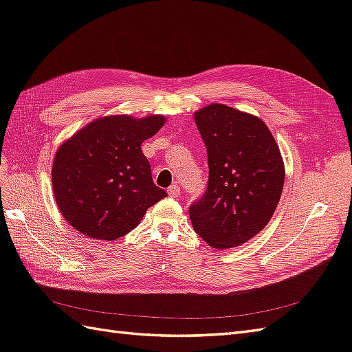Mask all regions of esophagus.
<instances>
[{"label": "esophagus", "instance_id": "34e87169", "mask_svg": "<svg viewBox=\"0 0 352 352\" xmlns=\"http://www.w3.org/2000/svg\"><path fill=\"white\" fill-rule=\"evenodd\" d=\"M168 195L172 197V198L179 197V195H180V186H179V185H176V184H173L172 186L168 188Z\"/></svg>", "mask_w": 352, "mask_h": 352}]
</instances>
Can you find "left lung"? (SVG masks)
I'll use <instances>...</instances> for the list:
<instances>
[{
	"label": "left lung",
	"instance_id": "obj_1",
	"mask_svg": "<svg viewBox=\"0 0 352 352\" xmlns=\"http://www.w3.org/2000/svg\"><path fill=\"white\" fill-rule=\"evenodd\" d=\"M195 123L207 148L208 185L189 207L190 221L210 247H238L265 228L279 204V146L261 119L225 104L198 110Z\"/></svg>",
	"mask_w": 352,
	"mask_h": 352
}]
</instances>
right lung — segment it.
Returning <instances> with one entry per match:
<instances>
[{
    "label": "right lung",
    "mask_w": 352,
    "mask_h": 352,
    "mask_svg": "<svg viewBox=\"0 0 352 352\" xmlns=\"http://www.w3.org/2000/svg\"><path fill=\"white\" fill-rule=\"evenodd\" d=\"M164 116H105L63 144L52 164L56 202L82 235L101 241L124 236L146 210L167 197L155 186L141 144L162 129Z\"/></svg>",
    "instance_id": "right-lung-1"
}]
</instances>
